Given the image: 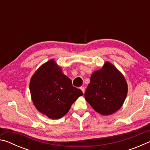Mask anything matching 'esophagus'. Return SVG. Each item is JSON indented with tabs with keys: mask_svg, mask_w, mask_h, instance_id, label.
<instances>
[{
	"mask_svg": "<svg viewBox=\"0 0 150 150\" xmlns=\"http://www.w3.org/2000/svg\"><path fill=\"white\" fill-rule=\"evenodd\" d=\"M80 88H81V90L82 91V92L84 93H85V87H81Z\"/></svg>",
	"mask_w": 150,
	"mask_h": 150,
	"instance_id": "obj_1",
	"label": "esophagus"
}]
</instances>
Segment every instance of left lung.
Segmentation results:
<instances>
[{"mask_svg": "<svg viewBox=\"0 0 150 150\" xmlns=\"http://www.w3.org/2000/svg\"><path fill=\"white\" fill-rule=\"evenodd\" d=\"M127 93L128 85L122 73L111 63L106 62L100 69L91 75L85 98L96 112L108 116L122 107Z\"/></svg>", "mask_w": 150, "mask_h": 150, "instance_id": "left-lung-1", "label": "left lung"}]
</instances>
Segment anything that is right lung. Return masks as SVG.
<instances>
[{
	"label": "right lung",
	"instance_id": "right-lung-1",
	"mask_svg": "<svg viewBox=\"0 0 150 150\" xmlns=\"http://www.w3.org/2000/svg\"><path fill=\"white\" fill-rule=\"evenodd\" d=\"M30 91L37 110L53 120L65 115L72 104L83 95L73 87L71 80L63 74L54 59L44 63L34 73Z\"/></svg>",
	"mask_w": 150,
	"mask_h": 150
}]
</instances>
